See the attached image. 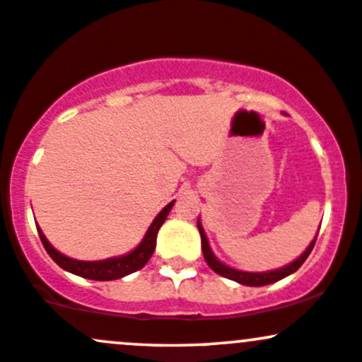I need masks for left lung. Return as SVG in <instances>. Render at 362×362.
Here are the masks:
<instances>
[{
    "label": "left lung",
    "mask_w": 362,
    "mask_h": 362,
    "mask_svg": "<svg viewBox=\"0 0 362 362\" xmlns=\"http://www.w3.org/2000/svg\"><path fill=\"white\" fill-rule=\"evenodd\" d=\"M197 226H198V231H200V236H202V250H204L205 262L209 264V267H211L212 271H216L217 274L224 276V278L233 279V281H236V283H242V285H247V286L269 285V283L279 281V279H283L285 276L295 273V271H297L298 267H300L302 264L305 262V259L309 257V254L313 252L314 243H316V238H317V236H316V238L313 240V243L307 247V250L300 255V257H298L297 260H293V262L288 264V266L281 267V269L271 271V273H243V271H236V269H231V267L224 266V264H221L219 260L214 257V254L211 252V247H209V243H207V236H205V233H204V229H202L200 223H197Z\"/></svg>",
    "instance_id": "8db88e82"
}]
</instances>
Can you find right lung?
<instances>
[{"mask_svg":"<svg viewBox=\"0 0 362 362\" xmlns=\"http://www.w3.org/2000/svg\"><path fill=\"white\" fill-rule=\"evenodd\" d=\"M174 202H170L169 205H165L164 211L155 217V221L151 223V226L146 231L143 242L138 245V248H134L131 254L124 255V257H115V259H107V260H98V262H83V260H74L62 255L60 252H57L55 248L49 245L48 240L45 238L41 229H37L40 233V238L42 245H45L46 252L49 254L58 266L62 269L69 271L77 276H83L88 279H96V281H110V279H119L122 276H127L131 273H136L138 269H141L146 262H148L151 254L155 250V242H157V233L160 229L164 221L167 219V214L173 209Z\"/></svg>","mask_w":362,"mask_h":362,"instance_id":"add662e5","label":"right lung"}]
</instances>
